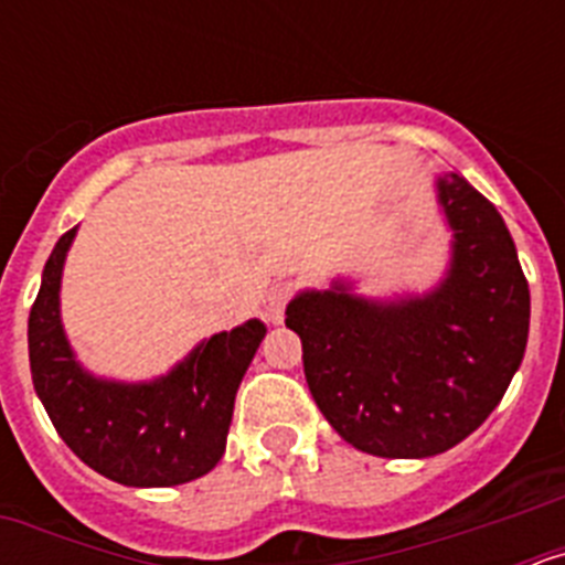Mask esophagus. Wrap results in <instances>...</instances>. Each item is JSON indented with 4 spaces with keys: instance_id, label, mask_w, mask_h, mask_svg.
<instances>
[{
    "instance_id": "esophagus-1",
    "label": "esophagus",
    "mask_w": 565,
    "mask_h": 565,
    "mask_svg": "<svg viewBox=\"0 0 565 565\" xmlns=\"http://www.w3.org/2000/svg\"><path fill=\"white\" fill-rule=\"evenodd\" d=\"M297 294V286L294 282H279V286H274L271 291H268V299H266V319L268 322H282V317H286V308L288 302H291V297Z\"/></svg>"
}]
</instances>
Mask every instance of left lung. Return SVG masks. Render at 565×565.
<instances>
[{
  "instance_id": "left-lung-1",
  "label": "left lung",
  "mask_w": 565,
  "mask_h": 565,
  "mask_svg": "<svg viewBox=\"0 0 565 565\" xmlns=\"http://www.w3.org/2000/svg\"><path fill=\"white\" fill-rule=\"evenodd\" d=\"M438 201L456 243L436 291L371 302L337 282L299 294L286 311L322 416L379 458H427L463 441L526 351L529 282L507 223L456 172L438 181Z\"/></svg>"
}]
</instances>
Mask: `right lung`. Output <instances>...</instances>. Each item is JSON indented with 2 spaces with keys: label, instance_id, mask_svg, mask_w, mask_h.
Here are the masks:
<instances>
[{
  "label": "right lung",
  "instance_id": "right-lung-1",
  "mask_svg": "<svg viewBox=\"0 0 565 565\" xmlns=\"http://www.w3.org/2000/svg\"><path fill=\"white\" fill-rule=\"evenodd\" d=\"M76 228L58 237L28 319L33 387L50 422L89 469L124 487H174L206 476L226 452L234 396L266 326L248 319L201 342L169 376L118 384L89 376L58 319L62 266Z\"/></svg>",
  "mask_w": 565,
  "mask_h": 565
}]
</instances>
